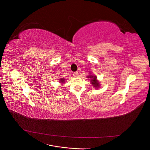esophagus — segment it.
Instances as JSON below:
<instances>
[{
    "label": "esophagus",
    "instance_id": "1",
    "mask_svg": "<svg viewBox=\"0 0 150 150\" xmlns=\"http://www.w3.org/2000/svg\"><path fill=\"white\" fill-rule=\"evenodd\" d=\"M73 75H74V76L75 77V78H76V77H78V76H79L78 72H74Z\"/></svg>",
    "mask_w": 150,
    "mask_h": 150
}]
</instances>
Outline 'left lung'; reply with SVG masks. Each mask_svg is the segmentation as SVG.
<instances>
[{
	"label": "left lung",
	"mask_w": 150,
	"mask_h": 150,
	"mask_svg": "<svg viewBox=\"0 0 150 150\" xmlns=\"http://www.w3.org/2000/svg\"><path fill=\"white\" fill-rule=\"evenodd\" d=\"M88 78L91 79V83L92 84V85L94 88H98V87H99V83L98 81V80L96 79L97 77L96 76H93L91 74L89 76H88Z\"/></svg>",
	"instance_id": "left-lung-1"
}]
</instances>
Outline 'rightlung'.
<instances>
[{
	"label": "right lung",
	"instance_id": "right-lung-1",
	"mask_svg": "<svg viewBox=\"0 0 150 150\" xmlns=\"http://www.w3.org/2000/svg\"><path fill=\"white\" fill-rule=\"evenodd\" d=\"M65 80H66V79H64V78H61V79H60V81H59V82H60L61 83H64V81H65Z\"/></svg>",
	"mask_w": 150,
	"mask_h": 150
}]
</instances>
